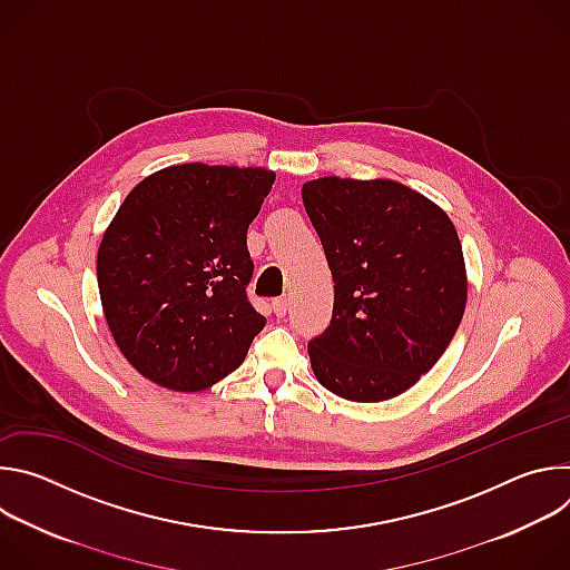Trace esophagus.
Segmentation results:
<instances>
[{
  "instance_id": "34e87169",
  "label": "esophagus",
  "mask_w": 570,
  "mask_h": 570,
  "mask_svg": "<svg viewBox=\"0 0 570 570\" xmlns=\"http://www.w3.org/2000/svg\"><path fill=\"white\" fill-rule=\"evenodd\" d=\"M273 311H275L277 317H284L286 311H288V299H286V297H277V299L273 302Z\"/></svg>"
}]
</instances>
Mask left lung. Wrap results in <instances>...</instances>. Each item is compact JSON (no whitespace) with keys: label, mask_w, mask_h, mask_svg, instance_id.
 I'll return each mask as SVG.
<instances>
[{"label":"left lung","mask_w":570,"mask_h":570,"mask_svg":"<svg viewBox=\"0 0 570 570\" xmlns=\"http://www.w3.org/2000/svg\"><path fill=\"white\" fill-rule=\"evenodd\" d=\"M334 277V315L308 343L330 392L376 403L413 387L444 354L466 304L449 214L396 180L324 176L302 185Z\"/></svg>","instance_id":"1"}]
</instances>
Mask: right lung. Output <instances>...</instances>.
<instances>
[{"label": "right lung", "mask_w": 570, "mask_h": 570, "mask_svg": "<svg viewBox=\"0 0 570 570\" xmlns=\"http://www.w3.org/2000/svg\"><path fill=\"white\" fill-rule=\"evenodd\" d=\"M264 167L187 161L137 183L104 232L97 279L124 358L174 392H200L246 358L266 320L248 302V225Z\"/></svg>", "instance_id": "obj_1"}]
</instances>
